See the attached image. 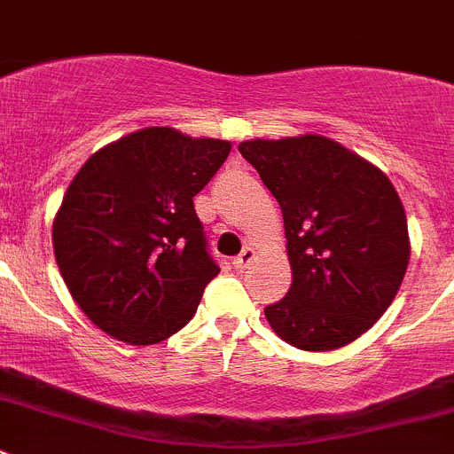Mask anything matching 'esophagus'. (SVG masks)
Returning <instances> with one entry per match:
<instances>
[{
    "label": "esophagus",
    "mask_w": 454,
    "mask_h": 454,
    "mask_svg": "<svg viewBox=\"0 0 454 454\" xmlns=\"http://www.w3.org/2000/svg\"><path fill=\"white\" fill-rule=\"evenodd\" d=\"M254 259V248H250V246H246L244 250H241L239 254H237L235 259H232V263H235V268H239V270H244V268L250 266V262Z\"/></svg>",
    "instance_id": "34e87169"
}]
</instances>
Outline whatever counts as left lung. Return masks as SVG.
I'll return each mask as SVG.
<instances>
[{
    "label": "left lung",
    "instance_id": "8db88e82",
    "mask_svg": "<svg viewBox=\"0 0 454 454\" xmlns=\"http://www.w3.org/2000/svg\"><path fill=\"white\" fill-rule=\"evenodd\" d=\"M239 153L279 201L293 284L266 306L301 350H334L388 310L411 259L406 210L377 166L321 135L250 139Z\"/></svg>",
    "mask_w": 454,
    "mask_h": 454
}]
</instances>
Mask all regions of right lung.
Listing matches in <instances>:
<instances>
[{
    "label": "right lung",
    "mask_w": 454,
    "mask_h": 454,
    "mask_svg": "<svg viewBox=\"0 0 454 454\" xmlns=\"http://www.w3.org/2000/svg\"><path fill=\"white\" fill-rule=\"evenodd\" d=\"M228 153L223 139L153 126L79 168L52 222V248L70 294L97 328L151 346L192 319L219 272L192 197Z\"/></svg>",
    "instance_id": "1"
}]
</instances>
